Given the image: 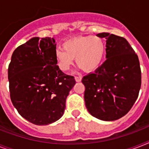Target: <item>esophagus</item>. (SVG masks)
I'll return each mask as SVG.
<instances>
[{
  "label": "esophagus",
  "mask_w": 149,
  "mask_h": 149,
  "mask_svg": "<svg viewBox=\"0 0 149 149\" xmlns=\"http://www.w3.org/2000/svg\"><path fill=\"white\" fill-rule=\"evenodd\" d=\"M75 80L77 82H80L82 80L81 77H75Z\"/></svg>",
  "instance_id": "1"
}]
</instances>
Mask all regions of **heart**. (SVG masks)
<instances>
[{"label":"heart","mask_w":149,"mask_h":149,"mask_svg":"<svg viewBox=\"0 0 149 149\" xmlns=\"http://www.w3.org/2000/svg\"><path fill=\"white\" fill-rule=\"evenodd\" d=\"M63 49L55 52L56 64L61 71L70 70L76 58L77 65L86 72H91L101 64L106 46L99 36H81L67 39L63 44Z\"/></svg>","instance_id":"1"}]
</instances>
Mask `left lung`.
I'll return each instance as SVG.
<instances>
[{
  "label": "left lung",
  "mask_w": 149,
  "mask_h": 149,
  "mask_svg": "<svg viewBox=\"0 0 149 149\" xmlns=\"http://www.w3.org/2000/svg\"><path fill=\"white\" fill-rule=\"evenodd\" d=\"M106 38V61L82 79L84 100L89 113L105 121L118 120L131 110L141 88L139 57L123 37L107 32L97 35Z\"/></svg>",
  "instance_id": "1"
}]
</instances>
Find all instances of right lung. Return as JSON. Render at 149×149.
<instances>
[{"label": "right lung", "instance_id": "obj_1", "mask_svg": "<svg viewBox=\"0 0 149 149\" xmlns=\"http://www.w3.org/2000/svg\"><path fill=\"white\" fill-rule=\"evenodd\" d=\"M53 38H31L14 51L8 66L10 100L22 117L48 125L63 115L65 100L76 84L55 59Z\"/></svg>", "mask_w": 149, "mask_h": 149}]
</instances>
